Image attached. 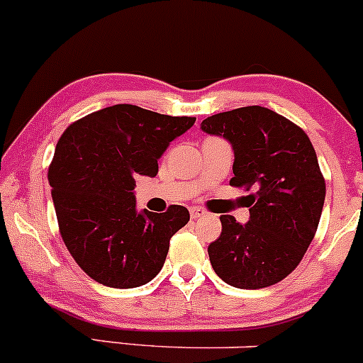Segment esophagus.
<instances>
[{
    "mask_svg": "<svg viewBox=\"0 0 363 363\" xmlns=\"http://www.w3.org/2000/svg\"><path fill=\"white\" fill-rule=\"evenodd\" d=\"M206 214H207V211L202 209V207H190V218L192 219H201Z\"/></svg>",
    "mask_w": 363,
    "mask_h": 363,
    "instance_id": "1",
    "label": "esophagus"
}]
</instances>
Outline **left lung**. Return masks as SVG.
Returning a JSON list of instances; mask_svg holds the SVG:
<instances>
[{"mask_svg": "<svg viewBox=\"0 0 363 363\" xmlns=\"http://www.w3.org/2000/svg\"><path fill=\"white\" fill-rule=\"evenodd\" d=\"M201 128L231 144V185L254 190L243 197L250 213L245 225L221 216V235L207 248L211 266L242 290L279 283L300 264L323 214L325 183L311 138L262 106L218 113Z\"/></svg>", "mask_w": 363, "mask_h": 363, "instance_id": "obj_1", "label": "left lung"}]
</instances>
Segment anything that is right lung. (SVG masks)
<instances>
[{"instance_id":"obj_1","label":"right lung","mask_w":363,"mask_h":363,"mask_svg":"<svg viewBox=\"0 0 363 363\" xmlns=\"http://www.w3.org/2000/svg\"><path fill=\"white\" fill-rule=\"evenodd\" d=\"M195 118L115 104L75 121L56 144L48 180L60 233L75 262L109 288L149 283L164 266L186 207L137 211L135 177H156L157 160Z\"/></svg>"}]
</instances>
